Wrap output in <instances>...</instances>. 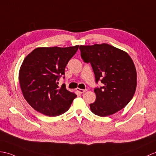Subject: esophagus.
<instances>
[{
	"instance_id": "esophagus-1",
	"label": "esophagus",
	"mask_w": 156,
	"mask_h": 156,
	"mask_svg": "<svg viewBox=\"0 0 156 156\" xmlns=\"http://www.w3.org/2000/svg\"><path fill=\"white\" fill-rule=\"evenodd\" d=\"M77 91H78L80 94H82V93H84L85 92H86V90H83V89H80V88H77Z\"/></svg>"
}]
</instances>
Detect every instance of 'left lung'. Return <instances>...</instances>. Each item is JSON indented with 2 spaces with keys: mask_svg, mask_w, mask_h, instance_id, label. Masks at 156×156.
<instances>
[{
  "mask_svg": "<svg viewBox=\"0 0 156 156\" xmlns=\"http://www.w3.org/2000/svg\"><path fill=\"white\" fill-rule=\"evenodd\" d=\"M81 57L90 62L96 82L103 86L94 89L96 101L90 110L106 117L124 108L132 100L137 86V73L131 57L125 51L108 44L80 45Z\"/></svg>",
  "mask_w": 156,
  "mask_h": 156,
  "instance_id": "left-lung-1",
  "label": "left lung"
}]
</instances>
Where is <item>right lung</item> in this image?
Instances as JSON below:
<instances>
[{
	"label": "right lung",
	"instance_id": "1",
	"mask_svg": "<svg viewBox=\"0 0 156 156\" xmlns=\"http://www.w3.org/2000/svg\"><path fill=\"white\" fill-rule=\"evenodd\" d=\"M79 45L60 48L38 47L22 63L19 80L24 99L35 110L48 116H57L69 109L77 96L58 80Z\"/></svg>",
	"mask_w": 156,
	"mask_h": 156
}]
</instances>
